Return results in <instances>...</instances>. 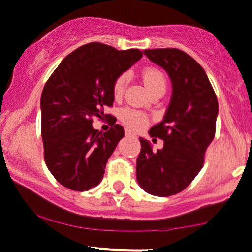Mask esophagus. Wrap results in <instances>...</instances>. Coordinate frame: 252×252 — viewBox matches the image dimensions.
I'll use <instances>...</instances> for the list:
<instances>
[{"label": "esophagus", "instance_id": "obj_1", "mask_svg": "<svg viewBox=\"0 0 252 252\" xmlns=\"http://www.w3.org/2000/svg\"><path fill=\"white\" fill-rule=\"evenodd\" d=\"M126 136H135V134L131 133V131L128 130V129L126 130Z\"/></svg>", "mask_w": 252, "mask_h": 252}]
</instances>
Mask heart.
Instances as JSON below:
<instances>
[{
  "label": "heart",
  "instance_id": "b5f03b06",
  "mask_svg": "<svg viewBox=\"0 0 252 252\" xmlns=\"http://www.w3.org/2000/svg\"><path fill=\"white\" fill-rule=\"evenodd\" d=\"M142 78H144L145 84L147 86L148 91L151 93H155L157 91H165L166 88V78L164 73L160 70L155 67H147L142 71ZM129 77L126 73H122L116 78L115 83H113V94L116 97H121L123 95L126 87L128 84ZM121 119L126 126L129 128L139 130V129L144 128L147 126L148 119L145 113L141 111L133 110V108H124L121 112Z\"/></svg>",
  "mask_w": 252,
  "mask_h": 252
}]
</instances>
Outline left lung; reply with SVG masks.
<instances>
[{
	"instance_id": "1",
	"label": "left lung",
	"mask_w": 252,
	"mask_h": 252,
	"mask_svg": "<svg viewBox=\"0 0 252 252\" xmlns=\"http://www.w3.org/2000/svg\"><path fill=\"white\" fill-rule=\"evenodd\" d=\"M144 54L168 73L173 87L163 121L148 134L164 141L153 152L140 137L136 180L145 192L169 197L186 189L203 168L204 155L214 140L219 104L205 71L192 57L176 48L147 49Z\"/></svg>"
}]
</instances>
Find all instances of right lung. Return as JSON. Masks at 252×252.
<instances>
[{"mask_svg":"<svg viewBox=\"0 0 252 252\" xmlns=\"http://www.w3.org/2000/svg\"><path fill=\"white\" fill-rule=\"evenodd\" d=\"M141 58L139 49L93 42L68 54L47 81L41 96L44 160L66 189L83 192L101 182L124 129L113 124L101 133L93 128L92 117L101 118L112 106L116 78Z\"/></svg>","mask_w":252,"mask_h":252,"instance_id":"1","label":"right lung"}]
</instances>
